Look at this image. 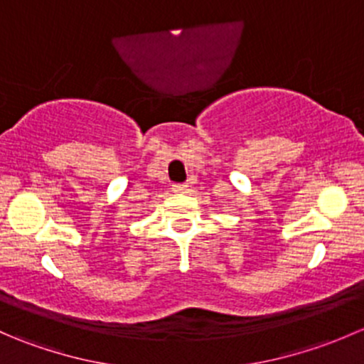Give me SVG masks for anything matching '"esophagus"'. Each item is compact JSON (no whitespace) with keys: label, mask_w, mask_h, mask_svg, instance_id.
Instances as JSON below:
<instances>
[{"label":"esophagus","mask_w":364,"mask_h":364,"mask_svg":"<svg viewBox=\"0 0 364 364\" xmlns=\"http://www.w3.org/2000/svg\"><path fill=\"white\" fill-rule=\"evenodd\" d=\"M186 186H188V185H174V186H172V190H174V192H185Z\"/></svg>","instance_id":"esophagus-1"}]
</instances>
